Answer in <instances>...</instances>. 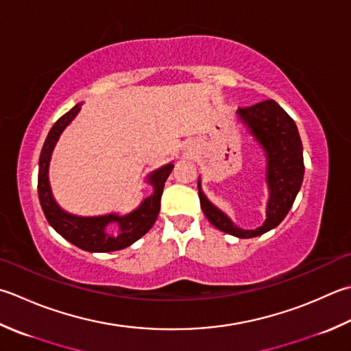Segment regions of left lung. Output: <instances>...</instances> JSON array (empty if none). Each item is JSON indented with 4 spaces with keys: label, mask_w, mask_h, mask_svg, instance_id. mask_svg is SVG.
<instances>
[{
    "label": "left lung",
    "mask_w": 351,
    "mask_h": 351,
    "mask_svg": "<svg viewBox=\"0 0 351 351\" xmlns=\"http://www.w3.org/2000/svg\"><path fill=\"white\" fill-rule=\"evenodd\" d=\"M237 115L266 155V182L269 189L266 221L256 230L239 228L204 195L201 180L197 181L199 201L213 226L239 239H251L276 228L292 208L304 178L303 144L295 121L277 101L263 100L248 108H239Z\"/></svg>",
    "instance_id": "8db88e82"
}]
</instances>
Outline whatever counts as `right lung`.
I'll list each match as a JSON object with an SVG mask.
<instances>
[{
  "label": "right lung",
  "mask_w": 351,
  "mask_h": 351,
  "mask_svg": "<svg viewBox=\"0 0 351 351\" xmlns=\"http://www.w3.org/2000/svg\"><path fill=\"white\" fill-rule=\"evenodd\" d=\"M80 106L82 103L75 105L54 123L47 135L43 150H40L38 171V195L40 207H43L48 223L77 248L89 252L125 250L141 239L154 226L161 207L164 182L167 181L170 171L173 170V162L166 164L147 176L149 184L154 185V193L144 199L140 207L130 211L129 215L120 216L111 213V215L85 217L62 210L51 193L50 181H48V167H50L53 149L56 146L60 134L75 119V115L80 111ZM109 224L117 226V232L114 235L108 231Z\"/></svg>",
  "instance_id": "obj_1"
}]
</instances>
